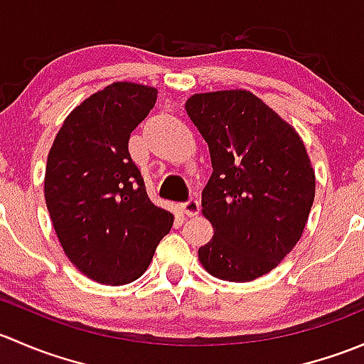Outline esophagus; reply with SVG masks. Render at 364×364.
<instances>
[{
  "label": "esophagus",
  "mask_w": 364,
  "mask_h": 364,
  "mask_svg": "<svg viewBox=\"0 0 364 364\" xmlns=\"http://www.w3.org/2000/svg\"><path fill=\"white\" fill-rule=\"evenodd\" d=\"M199 209H200V204H199V200H197V199H190L188 203L181 204V211L185 213V215L188 216V218H192V216L199 215Z\"/></svg>",
  "instance_id": "esophagus-1"
}]
</instances>
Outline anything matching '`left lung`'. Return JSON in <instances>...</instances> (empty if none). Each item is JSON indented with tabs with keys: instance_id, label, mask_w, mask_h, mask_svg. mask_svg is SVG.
<instances>
[{
	"instance_id": "left-lung-1",
	"label": "left lung",
	"mask_w": 364,
	"mask_h": 364,
	"mask_svg": "<svg viewBox=\"0 0 364 364\" xmlns=\"http://www.w3.org/2000/svg\"><path fill=\"white\" fill-rule=\"evenodd\" d=\"M185 109L213 165L203 192L213 237L199 260L220 280L252 282L303 236L315 199L311 160L296 128L252 91L196 93Z\"/></svg>"
}]
</instances>
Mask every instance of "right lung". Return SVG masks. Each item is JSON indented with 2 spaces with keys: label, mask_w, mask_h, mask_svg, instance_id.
I'll list each match as a JSON object with an SVG mask.
<instances>
[{
  "label": "right lung",
  "mask_w": 364,
  "mask_h": 364,
  "mask_svg": "<svg viewBox=\"0 0 364 364\" xmlns=\"http://www.w3.org/2000/svg\"><path fill=\"white\" fill-rule=\"evenodd\" d=\"M159 90L112 82L65 117L47 156L43 193L61 248L91 280H137L174 216L146 193L128 139L155 107Z\"/></svg>",
  "instance_id": "1"
}]
</instances>
